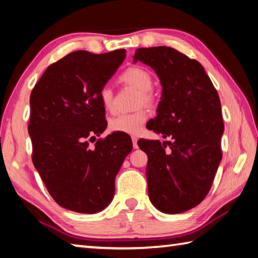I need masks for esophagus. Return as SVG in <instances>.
<instances>
[{"instance_id":"obj_1","label":"esophagus","mask_w":258,"mask_h":258,"mask_svg":"<svg viewBox=\"0 0 258 258\" xmlns=\"http://www.w3.org/2000/svg\"><path fill=\"white\" fill-rule=\"evenodd\" d=\"M132 142H133V147L134 149H138V138L137 137H132Z\"/></svg>"}]
</instances>
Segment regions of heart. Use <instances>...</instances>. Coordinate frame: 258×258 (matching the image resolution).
Returning <instances> with one entry per match:
<instances>
[{
  "label": "heart",
  "instance_id": "1",
  "mask_svg": "<svg viewBox=\"0 0 258 258\" xmlns=\"http://www.w3.org/2000/svg\"><path fill=\"white\" fill-rule=\"evenodd\" d=\"M119 80L125 85L133 87L139 91L140 97L138 99V104L147 107H154L155 97L151 92L154 80L151 74L147 69L142 67H130L121 74ZM100 101L102 106L108 111H111L113 108V92L110 86L104 85L101 87L99 93ZM148 119V112L146 110H138L133 113H121L109 121V127L113 132H121L131 135H137L141 132L143 125Z\"/></svg>",
  "mask_w": 258,
  "mask_h": 258
}]
</instances>
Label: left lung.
<instances>
[{
  "mask_svg": "<svg viewBox=\"0 0 258 258\" xmlns=\"http://www.w3.org/2000/svg\"><path fill=\"white\" fill-rule=\"evenodd\" d=\"M133 59L154 69L163 86L149 130L173 139L168 152L166 142L138 141L148 156L150 202L166 214L186 212L206 197L221 163L220 98L200 62L173 47H141Z\"/></svg>",
  "mask_w": 258,
  "mask_h": 258,
  "instance_id": "1",
  "label": "left lung"
}]
</instances>
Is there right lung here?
Here are the masks:
<instances>
[{
  "instance_id": "1",
  "label": "right lung",
  "mask_w": 258,
  "mask_h": 258,
  "mask_svg": "<svg viewBox=\"0 0 258 258\" xmlns=\"http://www.w3.org/2000/svg\"><path fill=\"white\" fill-rule=\"evenodd\" d=\"M125 50L94 54L75 51L50 64L30 94L28 133L33 164L55 203L94 214L115 194V178L132 151L131 138L107 127L100 90L125 59Z\"/></svg>"
}]
</instances>
